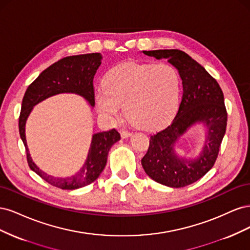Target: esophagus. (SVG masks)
<instances>
[{
	"label": "esophagus",
	"mask_w": 250,
	"mask_h": 250,
	"mask_svg": "<svg viewBox=\"0 0 250 250\" xmlns=\"http://www.w3.org/2000/svg\"><path fill=\"white\" fill-rule=\"evenodd\" d=\"M131 135V132L127 131V130H123L122 132H121V137H122L123 139H126V138H129Z\"/></svg>",
	"instance_id": "1"
}]
</instances>
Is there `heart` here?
I'll return each mask as SVG.
<instances>
[{"instance_id":"1","label":"heart","mask_w":250,"mask_h":250,"mask_svg":"<svg viewBox=\"0 0 250 250\" xmlns=\"http://www.w3.org/2000/svg\"><path fill=\"white\" fill-rule=\"evenodd\" d=\"M180 77L168 63L128 62L113 67L95 92L99 115L109 122L121 116L122 105L131 122L146 130L167 124L178 108Z\"/></svg>"}]
</instances>
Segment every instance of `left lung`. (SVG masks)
<instances>
[{"instance_id": "8db88e82", "label": "left lung", "mask_w": 250, "mask_h": 250, "mask_svg": "<svg viewBox=\"0 0 250 250\" xmlns=\"http://www.w3.org/2000/svg\"><path fill=\"white\" fill-rule=\"evenodd\" d=\"M155 59H167L183 80V98L172 123L151 135L142 166L147 175L158 184L183 188L200 179L213 167L226 130L228 112L218 82L204 67L180 50L143 51ZM206 127V141L194 159L178 157L176 143L191 126Z\"/></svg>"}]
</instances>
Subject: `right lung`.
I'll list each match as a JSON object with an SVG mask.
<instances>
[{"label": "right lung", "mask_w": 250, "mask_h": 250, "mask_svg": "<svg viewBox=\"0 0 250 250\" xmlns=\"http://www.w3.org/2000/svg\"><path fill=\"white\" fill-rule=\"evenodd\" d=\"M101 60L102 54L100 53L67 56L60 59L40 74L28 86L22 98L19 129L26 148L29 167L48 184L62 190H75L94 183L106 166L111 146L121 139L120 133L115 128L108 131L94 133L86 160L78 172L67 177H54L41 170L32 161L26 141L27 119L36 104L58 94H76L84 98L90 106L94 107L93 80Z\"/></svg>", "instance_id": "right-lung-1"}]
</instances>
